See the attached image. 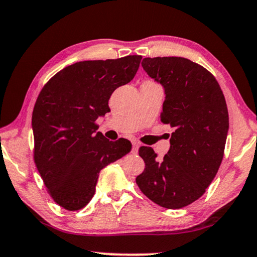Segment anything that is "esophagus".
<instances>
[{"label": "esophagus", "mask_w": 257, "mask_h": 257, "mask_svg": "<svg viewBox=\"0 0 257 257\" xmlns=\"http://www.w3.org/2000/svg\"><path fill=\"white\" fill-rule=\"evenodd\" d=\"M139 148H140V143H137V142H135V141H134V142H133V150H132V153H133L134 155H136L137 153H139Z\"/></svg>", "instance_id": "esophagus-1"}]
</instances>
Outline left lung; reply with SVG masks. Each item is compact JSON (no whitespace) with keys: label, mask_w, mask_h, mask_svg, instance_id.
<instances>
[{"label":"left lung","mask_w":257,"mask_h":257,"mask_svg":"<svg viewBox=\"0 0 257 257\" xmlns=\"http://www.w3.org/2000/svg\"><path fill=\"white\" fill-rule=\"evenodd\" d=\"M142 66L163 86L162 122L175 132L162 161L153 148H140L146 169L136 183L155 204L178 209L199 199L221 164L229 127L226 100L215 78L186 58H144Z\"/></svg>","instance_id":"left-lung-1"}]
</instances>
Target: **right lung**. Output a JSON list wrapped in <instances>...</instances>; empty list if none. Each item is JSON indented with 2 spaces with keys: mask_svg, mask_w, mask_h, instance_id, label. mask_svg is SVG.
Returning a JSON list of instances; mask_svg holds the SVG:
<instances>
[{
  "mask_svg": "<svg viewBox=\"0 0 257 257\" xmlns=\"http://www.w3.org/2000/svg\"><path fill=\"white\" fill-rule=\"evenodd\" d=\"M141 59L78 61L39 93L32 111L35 163L53 200L65 209L85 207L101 170L132 150L128 140L113 142L96 132L95 121L110 111L111 93L133 80Z\"/></svg>",
  "mask_w": 257,
  "mask_h": 257,
  "instance_id": "1",
  "label": "right lung"
}]
</instances>
